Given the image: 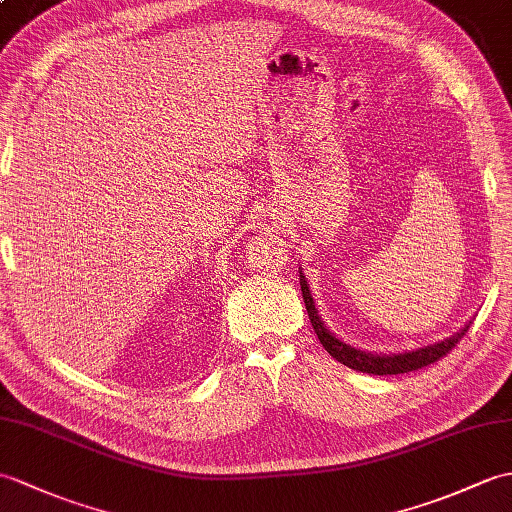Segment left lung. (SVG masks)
I'll list each match as a JSON object with an SVG mask.
<instances>
[{
  "instance_id": "left-lung-1",
  "label": "left lung",
  "mask_w": 512,
  "mask_h": 512,
  "mask_svg": "<svg viewBox=\"0 0 512 512\" xmlns=\"http://www.w3.org/2000/svg\"><path fill=\"white\" fill-rule=\"evenodd\" d=\"M301 292H303L307 316H310V323L316 331L320 344L325 347V351L331 355V358H336L340 364L353 368V371L368 373V375H399V373L419 371V368L430 366L441 358H445V355L456 347L458 340L469 331V325H465L458 331V334H454L451 338H445V340L434 342V344H427V347H421L417 351L392 353V355L368 353V351H360V349L351 347V344H347V342H342L340 338H336L325 327V323L318 316V310H316L312 292H310V283L305 281L303 272H301Z\"/></svg>"
}]
</instances>
